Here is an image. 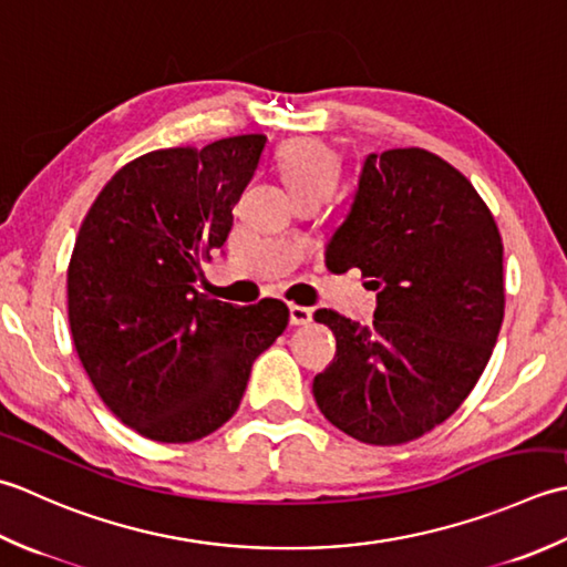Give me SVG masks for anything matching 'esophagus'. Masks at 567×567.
Returning <instances> with one entry per match:
<instances>
[{
    "instance_id": "esophagus-1",
    "label": "esophagus",
    "mask_w": 567,
    "mask_h": 567,
    "mask_svg": "<svg viewBox=\"0 0 567 567\" xmlns=\"http://www.w3.org/2000/svg\"><path fill=\"white\" fill-rule=\"evenodd\" d=\"M288 313H291V326H308V322L313 320V308L306 306H291Z\"/></svg>"
}]
</instances>
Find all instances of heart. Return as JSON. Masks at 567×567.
Returning a JSON list of instances; mask_svg holds the SVG:
<instances>
[{
	"instance_id": "1",
	"label": "heart",
	"mask_w": 567,
	"mask_h": 567,
	"mask_svg": "<svg viewBox=\"0 0 567 567\" xmlns=\"http://www.w3.org/2000/svg\"><path fill=\"white\" fill-rule=\"evenodd\" d=\"M286 188L296 200L308 195H328L338 186L340 158L318 138H293L276 156Z\"/></svg>"
}]
</instances>
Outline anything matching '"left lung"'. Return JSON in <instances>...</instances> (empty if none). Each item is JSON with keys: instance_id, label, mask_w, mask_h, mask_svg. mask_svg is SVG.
I'll return each mask as SVG.
<instances>
[{"instance_id": "left-lung-1", "label": "left lung", "mask_w": 567, "mask_h": 567, "mask_svg": "<svg viewBox=\"0 0 567 567\" xmlns=\"http://www.w3.org/2000/svg\"><path fill=\"white\" fill-rule=\"evenodd\" d=\"M502 237L472 183L425 148L369 154L326 264L377 291L372 326L334 310L338 340L313 379L322 415L357 441L401 445L450 419L475 389L504 320Z\"/></svg>"}]
</instances>
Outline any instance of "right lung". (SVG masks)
Instances as JSON below:
<instances>
[{"instance_id": "1", "label": "right lung", "mask_w": 567, "mask_h": 567, "mask_svg": "<svg viewBox=\"0 0 567 567\" xmlns=\"http://www.w3.org/2000/svg\"><path fill=\"white\" fill-rule=\"evenodd\" d=\"M264 134L158 148L122 166L92 203L68 264V320L100 399L138 435L193 443L233 419L251 364L288 326L276 298L200 293L225 245Z\"/></svg>"}]
</instances>
